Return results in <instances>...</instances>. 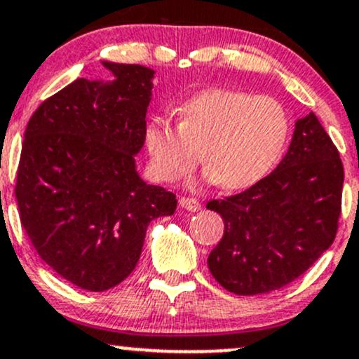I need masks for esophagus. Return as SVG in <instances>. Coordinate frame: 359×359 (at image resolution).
<instances>
[{
    "instance_id": "esophagus-1",
    "label": "esophagus",
    "mask_w": 359,
    "mask_h": 359,
    "mask_svg": "<svg viewBox=\"0 0 359 359\" xmlns=\"http://www.w3.org/2000/svg\"><path fill=\"white\" fill-rule=\"evenodd\" d=\"M179 203H180V206L184 208V210H187L191 212H196V211L201 210L199 201L194 199V198H189V196H182V198L179 199Z\"/></svg>"
}]
</instances>
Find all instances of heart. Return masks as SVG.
Wrapping results in <instances>:
<instances>
[{
    "label": "heart",
    "mask_w": 359,
    "mask_h": 359,
    "mask_svg": "<svg viewBox=\"0 0 359 359\" xmlns=\"http://www.w3.org/2000/svg\"><path fill=\"white\" fill-rule=\"evenodd\" d=\"M288 136V114L276 98L212 88L179 109L177 128L165 117H153L144 129V147L151 172L163 182L191 173L203 151L208 180L243 189L274 167Z\"/></svg>",
    "instance_id": "1"
}]
</instances>
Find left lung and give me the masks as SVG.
I'll return each instance as SVG.
<instances>
[{
	"mask_svg": "<svg viewBox=\"0 0 359 359\" xmlns=\"http://www.w3.org/2000/svg\"><path fill=\"white\" fill-rule=\"evenodd\" d=\"M344 168L317 116L298 119L274 172L208 210L224 231L208 257L212 278L235 294L269 293L309 271L332 245L341 218Z\"/></svg>",
	"mask_w": 359,
	"mask_h": 359,
	"instance_id": "1",
	"label": "left lung"
}]
</instances>
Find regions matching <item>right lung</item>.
Returning <instances> with one entry per match:
<instances>
[{"mask_svg": "<svg viewBox=\"0 0 359 359\" xmlns=\"http://www.w3.org/2000/svg\"><path fill=\"white\" fill-rule=\"evenodd\" d=\"M102 65L112 81L78 78L39 105L25 129L20 222L47 266L74 286L105 291L135 271L151 219L175 212V194L136 172L155 71Z\"/></svg>", "mask_w": 359, "mask_h": 359, "instance_id": "right-lung-1", "label": "right lung"}]
</instances>
